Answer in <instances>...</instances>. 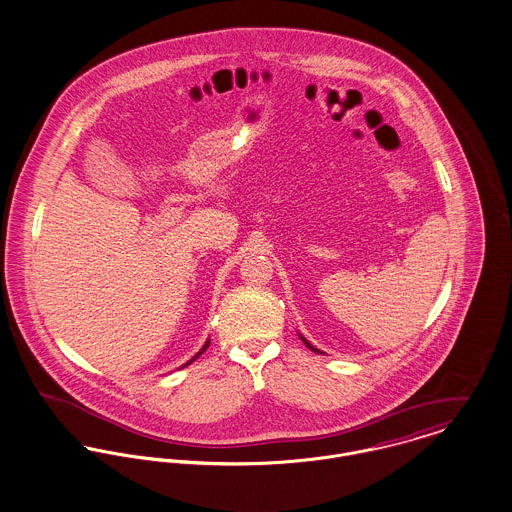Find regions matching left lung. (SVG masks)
Returning a JSON list of instances; mask_svg holds the SVG:
<instances>
[{"label":"left lung","mask_w":512,"mask_h":512,"mask_svg":"<svg viewBox=\"0 0 512 512\" xmlns=\"http://www.w3.org/2000/svg\"><path fill=\"white\" fill-rule=\"evenodd\" d=\"M303 340H305V338H303ZM305 344H307V346H309V348H311V350H315V348H313V346H311V344H309V342H307V340H305Z\"/></svg>","instance_id":"8db88e82"}]
</instances>
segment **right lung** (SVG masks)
Returning <instances> with one entry per match:
<instances>
[{"label":"right lung","instance_id":"obj_1","mask_svg":"<svg viewBox=\"0 0 512 512\" xmlns=\"http://www.w3.org/2000/svg\"><path fill=\"white\" fill-rule=\"evenodd\" d=\"M207 346H209V340H207V342H205V346H203V348H201V352H199V354H197V356H201V354H203V352H205V350H207ZM197 356H195V358H193V360H197ZM193 360H191V362H193ZM191 362H187V364H191ZM186 364V366H187Z\"/></svg>","mask_w":512,"mask_h":512}]
</instances>
